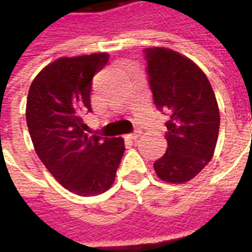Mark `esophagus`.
Here are the masks:
<instances>
[{
    "label": "esophagus",
    "instance_id": "1",
    "mask_svg": "<svg viewBox=\"0 0 252 252\" xmlns=\"http://www.w3.org/2000/svg\"><path fill=\"white\" fill-rule=\"evenodd\" d=\"M140 133H142V131H140V129L137 128V129H135V131L132 132V133H129V135H128V137H129L131 140H136L137 136H139Z\"/></svg>",
    "mask_w": 252,
    "mask_h": 252
}]
</instances>
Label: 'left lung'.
I'll return each instance as SVG.
<instances>
[{"instance_id":"8db88e82","label":"left lung","mask_w":252,"mask_h":252,"mask_svg":"<svg viewBox=\"0 0 252 252\" xmlns=\"http://www.w3.org/2000/svg\"><path fill=\"white\" fill-rule=\"evenodd\" d=\"M147 74L157 109L167 115V150L155 160L160 180L188 182L204 169L216 147L220 113L200 67L167 48H146Z\"/></svg>"}]
</instances>
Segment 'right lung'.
I'll list each match as a JSON object with an SVG mask.
<instances>
[{
	"mask_svg": "<svg viewBox=\"0 0 252 252\" xmlns=\"http://www.w3.org/2000/svg\"><path fill=\"white\" fill-rule=\"evenodd\" d=\"M108 61L106 52L61 58L37 74L27 98V126L37 157L61 185L83 197L109 189L126 150L123 137L85 132L82 116L93 112V77Z\"/></svg>",
	"mask_w": 252,
	"mask_h": 252,
	"instance_id": "add662e5",
	"label": "right lung"
}]
</instances>
